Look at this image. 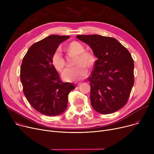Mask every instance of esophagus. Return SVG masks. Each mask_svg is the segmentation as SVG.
<instances>
[{"label":"esophagus","mask_w":154,"mask_h":154,"mask_svg":"<svg viewBox=\"0 0 154 154\" xmlns=\"http://www.w3.org/2000/svg\"><path fill=\"white\" fill-rule=\"evenodd\" d=\"M75 84H76V85H77V86H79V85L81 84V82H76V83H75Z\"/></svg>","instance_id":"34e87169"}]
</instances>
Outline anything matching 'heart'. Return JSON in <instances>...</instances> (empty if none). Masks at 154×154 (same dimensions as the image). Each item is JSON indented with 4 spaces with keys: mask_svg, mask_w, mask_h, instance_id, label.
I'll return each instance as SVG.
<instances>
[{
    "mask_svg": "<svg viewBox=\"0 0 154 154\" xmlns=\"http://www.w3.org/2000/svg\"><path fill=\"white\" fill-rule=\"evenodd\" d=\"M69 48L77 54H79V58L77 63L78 66L72 67H68L65 70L62 77L63 79L68 82H76L84 79L88 73L87 66H90L94 61V56L90 52H84V46L78 42H72L69 45ZM52 62L54 67L61 72L66 66V61L63 57L60 47L56 48L52 57Z\"/></svg>",
    "mask_w": 154,
    "mask_h": 154,
    "instance_id": "1",
    "label": "heart"
}]
</instances>
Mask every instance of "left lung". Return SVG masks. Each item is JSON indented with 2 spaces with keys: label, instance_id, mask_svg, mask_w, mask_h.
I'll list each match as a JSON object with an SVG mask.
<instances>
[{
  "label": "left lung",
  "instance_id": "obj_1",
  "mask_svg": "<svg viewBox=\"0 0 154 154\" xmlns=\"http://www.w3.org/2000/svg\"><path fill=\"white\" fill-rule=\"evenodd\" d=\"M97 59L91 76L92 107L102 114L114 113L127 103L134 84L132 55L117 39L100 35H78Z\"/></svg>",
  "mask_w": 154,
  "mask_h": 154
}]
</instances>
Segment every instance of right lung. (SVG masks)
Listing matches in <instances>:
<instances>
[{"label": "right lung", "instance_id": "right-lung-1", "mask_svg": "<svg viewBox=\"0 0 154 154\" xmlns=\"http://www.w3.org/2000/svg\"><path fill=\"white\" fill-rule=\"evenodd\" d=\"M69 36L51 35L34 44L23 57L20 67L23 92L30 106L47 116L66 110L68 95L75 88L62 82L52 62L53 53Z\"/></svg>", "mask_w": 154, "mask_h": 154}]
</instances>
